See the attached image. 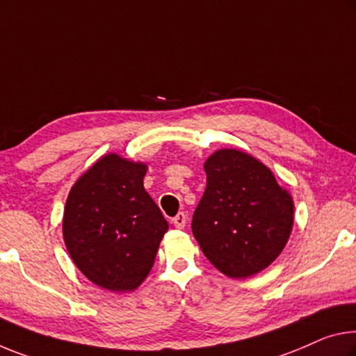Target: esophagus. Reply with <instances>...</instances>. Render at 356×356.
<instances>
[{
	"mask_svg": "<svg viewBox=\"0 0 356 356\" xmlns=\"http://www.w3.org/2000/svg\"><path fill=\"white\" fill-rule=\"evenodd\" d=\"M172 223L176 228H184L185 223H187V216H185L184 212H179L177 216L172 218Z\"/></svg>",
	"mask_w": 356,
	"mask_h": 356,
	"instance_id": "obj_1",
	"label": "esophagus"
}]
</instances>
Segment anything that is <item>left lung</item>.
Here are the masks:
<instances>
[{"instance_id": "1", "label": "left lung", "mask_w": 356, "mask_h": 356, "mask_svg": "<svg viewBox=\"0 0 356 356\" xmlns=\"http://www.w3.org/2000/svg\"><path fill=\"white\" fill-rule=\"evenodd\" d=\"M207 184L191 220L202 253L220 273L245 279L268 268L293 228L290 193L257 158L234 149L204 163Z\"/></svg>"}]
</instances>
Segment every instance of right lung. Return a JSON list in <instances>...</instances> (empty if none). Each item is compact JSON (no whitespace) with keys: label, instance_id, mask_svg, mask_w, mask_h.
<instances>
[{"label":"right lung","instance_id":"add662e5","mask_svg":"<svg viewBox=\"0 0 356 356\" xmlns=\"http://www.w3.org/2000/svg\"><path fill=\"white\" fill-rule=\"evenodd\" d=\"M147 166L104 155L79 177L63 216L66 249L101 289L131 291L154 266L168 222L144 188Z\"/></svg>","mask_w":356,"mask_h":356}]
</instances>
